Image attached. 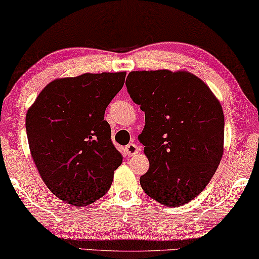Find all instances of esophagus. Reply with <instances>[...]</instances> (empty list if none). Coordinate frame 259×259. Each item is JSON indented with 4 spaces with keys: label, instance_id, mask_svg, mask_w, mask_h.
Returning <instances> with one entry per match:
<instances>
[{
    "label": "esophagus",
    "instance_id": "obj_1",
    "mask_svg": "<svg viewBox=\"0 0 259 259\" xmlns=\"http://www.w3.org/2000/svg\"><path fill=\"white\" fill-rule=\"evenodd\" d=\"M125 149H126V153L128 154L130 156H133V155H135L138 152H140V148H139V147L133 142L130 143V145H127Z\"/></svg>",
    "mask_w": 259,
    "mask_h": 259
}]
</instances>
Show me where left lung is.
<instances>
[{
    "mask_svg": "<svg viewBox=\"0 0 259 259\" xmlns=\"http://www.w3.org/2000/svg\"><path fill=\"white\" fill-rule=\"evenodd\" d=\"M126 87L145 112L139 140L149 169L140 177L141 188L164 206L186 204L207 186L224 154L220 102L188 71H131Z\"/></svg>",
    "mask_w": 259,
    "mask_h": 259,
    "instance_id": "1",
    "label": "left lung"
}]
</instances>
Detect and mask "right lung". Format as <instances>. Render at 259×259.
Segmentation results:
<instances>
[{"mask_svg":"<svg viewBox=\"0 0 259 259\" xmlns=\"http://www.w3.org/2000/svg\"><path fill=\"white\" fill-rule=\"evenodd\" d=\"M125 76L121 71L54 79L27 111L34 164L51 192L67 204L87 206L102 198L121 164L104 114Z\"/></svg>","mask_w":259,"mask_h":259,"instance_id":"add662e5","label":"right lung"}]
</instances>
